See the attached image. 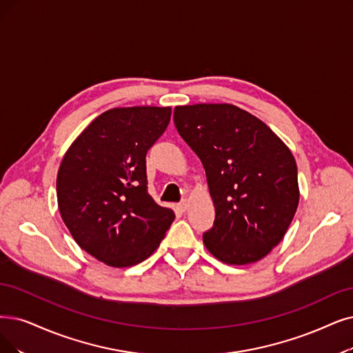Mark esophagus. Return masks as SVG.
Listing matches in <instances>:
<instances>
[{
    "label": "esophagus",
    "instance_id": "obj_1",
    "mask_svg": "<svg viewBox=\"0 0 353 353\" xmlns=\"http://www.w3.org/2000/svg\"><path fill=\"white\" fill-rule=\"evenodd\" d=\"M178 208L181 211H187L188 210V201L187 200H182L179 204H178Z\"/></svg>",
    "mask_w": 353,
    "mask_h": 353
}]
</instances>
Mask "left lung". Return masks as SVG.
Segmentation results:
<instances>
[{
    "label": "left lung",
    "mask_w": 353,
    "mask_h": 353,
    "mask_svg": "<svg viewBox=\"0 0 353 353\" xmlns=\"http://www.w3.org/2000/svg\"><path fill=\"white\" fill-rule=\"evenodd\" d=\"M174 123L205 169L216 208L213 228L203 234L208 252L230 265L265 258L283 241L300 200L291 150L232 104L181 105Z\"/></svg>",
    "instance_id": "left-lung-1"
}]
</instances>
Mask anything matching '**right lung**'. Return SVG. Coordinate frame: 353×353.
<instances>
[{
    "label": "right lung",
    "instance_id": "right-lung-1",
    "mask_svg": "<svg viewBox=\"0 0 353 353\" xmlns=\"http://www.w3.org/2000/svg\"><path fill=\"white\" fill-rule=\"evenodd\" d=\"M169 120V107L108 110L62 159L56 179L62 220L81 249L110 266L149 258L175 219L149 195L146 175V153Z\"/></svg>",
    "mask_w": 353,
    "mask_h": 353
}]
</instances>
